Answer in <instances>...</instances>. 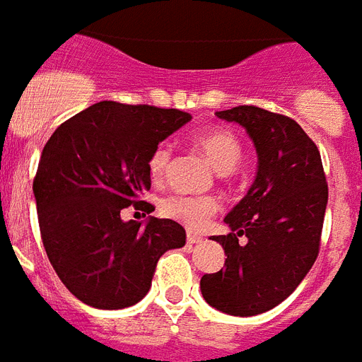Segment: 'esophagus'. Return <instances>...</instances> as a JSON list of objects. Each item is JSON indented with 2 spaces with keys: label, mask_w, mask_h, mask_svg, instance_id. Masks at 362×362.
Wrapping results in <instances>:
<instances>
[{
  "label": "esophagus",
  "mask_w": 362,
  "mask_h": 362,
  "mask_svg": "<svg viewBox=\"0 0 362 362\" xmlns=\"http://www.w3.org/2000/svg\"><path fill=\"white\" fill-rule=\"evenodd\" d=\"M186 240H187V244H199V242H203L204 238L199 237V235H187Z\"/></svg>",
  "instance_id": "1"
}]
</instances>
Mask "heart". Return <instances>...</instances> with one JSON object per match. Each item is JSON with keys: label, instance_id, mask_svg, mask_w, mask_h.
<instances>
[{"label": "heart", "instance_id": "1", "mask_svg": "<svg viewBox=\"0 0 362 362\" xmlns=\"http://www.w3.org/2000/svg\"><path fill=\"white\" fill-rule=\"evenodd\" d=\"M192 144L209 159L221 175H229L240 163L242 141L235 131L226 127H210L195 133ZM173 150L169 144H159L148 158V173L153 182H163L169 175ZM220 212V201L212 195H170L161 203V214L180 223L189 231H203Z\"/></svg>", "mask_w": 362, "mask_h": 362}]
</instances>
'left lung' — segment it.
Returning a JSON list of instances; mask_svg holds the SVG:
<instances>
[{"label": "left lung", "mask_w": 362, "mask_h": 362, "mask_svg": "<svg viewBox=\"0 0 362 362\" xmlns=\"http://www.w3.org/2000/svg\"><path fill=\"white\" fill-rule=\"evenodd\" d=\"M216 116L250 133L259 167L246 197L227 214L231 233L212 238L227 259L201 278V291L220 312L257 315L286 300L317 259L329 199L325 170L315 142L289 116L253 105Z\"/></svg>", "instance_id": "8db88e82"}]
</instances>
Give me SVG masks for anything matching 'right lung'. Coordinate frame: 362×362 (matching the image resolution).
Returning <instances> with one entry per match:
<instances>
[{
    "instance_id": "add662e5",
    "label": "right lung",
    "mask_w": 362,
    "mask_h": 362,
    "mask_svg": "<svg viewBox=\"0 0 362 362\" xmlns=\"http://www.w3.org/2000/svg\"><path fill=\"white\" fill-rule=\"evenodd\" d=\"M189 120L178 109L101 101L65 120L42 148L33 178L42 246L64 286L88 306L136 304L159 257L186 244L176 221L150 218L141 227L120 212H152L142 201L152 186L148 158Z\"/></svg>"
}]
</instances>
